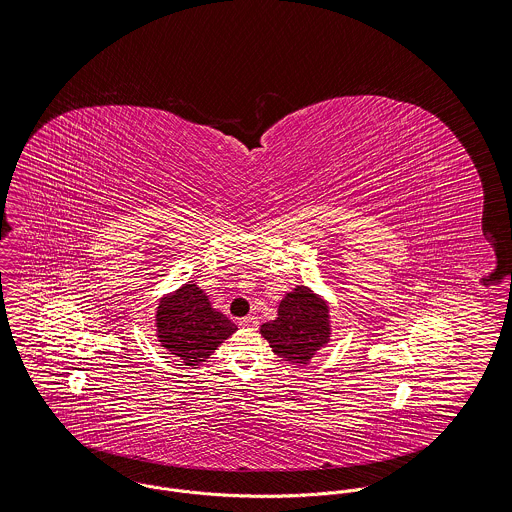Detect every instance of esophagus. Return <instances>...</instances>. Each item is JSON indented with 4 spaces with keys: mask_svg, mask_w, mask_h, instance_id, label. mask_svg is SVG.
Masks as SVG:
<instances>
[{
    "mask_svg": "<svg viewBox=\"0 0 512 512\" xmlns=\"http://www.w3.org/2000/svg\"><path fill=\"white\" fill-rule=\"evenodd\" d=\"M240 326H242V328H252V330H254V328H258V318H254V316H246V318H242V320H240Z\"/></svg>",
    "mask_w": 512,
    "mask_h": 512,
    "instance_id": "esophagus-1",
    "label": "esophagus"
}]
</instances>
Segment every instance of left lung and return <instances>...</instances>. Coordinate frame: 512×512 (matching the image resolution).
<instances>
[{
  "label": "left lung",
  "instance_id": "1",
  "mask_svg": "<svg viewBox=\"0 0 512 512\" xmlns=\"http://www.w3.org/2000/svg\"><path fill=\"white\" fill-rule=\"evenodd\" d=\"M274 354L290 364H308L332 336L328 302L308 286H294L278 304L276 320L260 326Z\"/></svg>",
  "mask_w": 512,
  "mask_h": 512
}]
</instances>
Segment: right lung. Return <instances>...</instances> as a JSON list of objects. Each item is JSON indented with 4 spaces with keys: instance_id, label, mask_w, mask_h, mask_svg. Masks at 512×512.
I'll return each mask as SVG.
<instances>
[{
    "instance_id": "obj_1",
    "label": "right lung",
    "mask_w": 512,
    "mask_h": 512,
    "mask_svg": "<svg viewBox=\"0 0 512 512\" xmlns=\"http://www.w3.org/2000/svg\"><path fill=\"white\" fill-rule=\"evenodd\" d=\"M236 330L228 316L212 308L208 294L194 280L164 294L156 308L160 346L186 366L202 364Z\"/></svg>"
}]
</instances>
